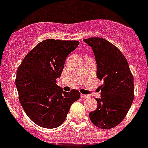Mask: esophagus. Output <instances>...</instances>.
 I'll return each mask as SVG.
<instances>
[{
	"label": "esophagus",
	"mask_w": 148,
	"mask_h": 148,
	"mask_svg": "<svg viewBox=\"0 0 148 148\" xmlns=\"http://www.w3.org/2000/svg\"><path fill=\"white\" fill-rule=\"evenodd\" d=\"M81 98H88V97H89V95H82V94H81Z\"/></svg>",
	"instance_id": "esophagus-1"
}]
</instances>
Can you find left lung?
<instances>
[{"mask_svg": "<svg viewBox=\"0 0 148 148\" xmlns=\"http://www.w3.org/2000/svg\"><path fill=\"white\" fill-rule=\"evenodd\" d=\"M92 49L97 64V77L103 81L97 108L89 114L95 126L114 127L124 120L134 101V77L127 60L120 50L105 39H84Z\"/></svg>", "mask_w": 148, "mask_h": 148, "instance_id": "left-lung-1", "label": "left lung"}]
</instances>
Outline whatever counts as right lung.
Wrapping results in <instances>:
<instances>
[{
    "label": "right lung",
    "mask_w": 148,
    "mask_h": 148,
    "mask_svg": "<svg viewBox=\"0 0 148 148\" xmlns=\"http://www.w3.org/2000/svg\"><path fill=\"white\" fill-rule=\"evenodd\" d=\"M79 45L76 40L47 39L29 52L18 67L16 77L20 103L38 126L55 128L64 123L77 90L65 92L57 85L66 58Z\"/></svg>",
    "instance_id": "add662e5"
}]
</instances>
